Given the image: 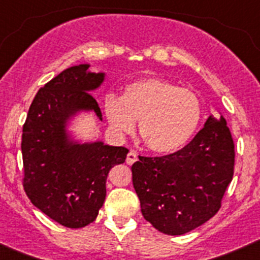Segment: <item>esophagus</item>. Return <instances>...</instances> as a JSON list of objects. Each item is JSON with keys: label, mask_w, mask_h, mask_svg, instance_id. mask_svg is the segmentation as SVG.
Returning a JSON list of instances; mask_svg holds the SVG:
<instances>
[{"label": "esophagus", "mask_w": 260, "mask_h": 260, "mask_svg": "<svg viewBox=\"0 0 260 260\" xmlns=\"http://www.w3.org/2000/svg\"><path fill=\"white\" fill-rule=\"evenodd\" d=\"M137 160H138V155L134 152V151H130V152L127 153V156H126V162H127L128 165L134 164Z\"/></svg>", "instance_id": "esophagus-1"}]
</instances>
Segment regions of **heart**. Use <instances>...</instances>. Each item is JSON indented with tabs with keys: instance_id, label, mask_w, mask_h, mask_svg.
<instances>
[{
	"instance_id": "obj_1",
	"label": "heart",
	"mask_w": 260,
	"mask_h": 260,
	"mask_svg": "<svg viewBox=\"0 0 260 260\" xmlns=\"http://www.w3.org/2000/svg\"><path fill=\"white\" fill-rule=\"evenodd\" d=\"M104 110L112 127L130 133L138 122L142 142L153 153L181 150L198 132L204 108L198 93L160 78H146L125 86L121 98L108 95Z\"/></svg>"
}]
</instances>
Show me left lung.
I'll use <instances>...</instances> for the list:
<instances>
[{
    "label": "left lung",
    "instance_id": "obj_1",
    "mask_svg": "<svg viewBox=\"0 0 260 260\" xmlns=\"http://www.w3.org/2000/svg\"><path fill=\"white\" fill-rule=\"evenodd\" d=\"M234 142L224 118L211 116L189 144L164 156H139L132 167L142 215L169 236L187 233L221 207L234 173Z\"/></svg>",
    "mask_w": 260,
    "mask_h": 260
}]
</instances>
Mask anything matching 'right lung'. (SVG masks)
I'll use <instances>...</instances> for the list:
<instances>
[{
    "label": "right lung",
    "instance_id": "add662e5",
    "mask_svg": "<svg viewBox=\"0 0 260 260\" xmlns=\"http://www.w3.org/2000/svg\"><path fill=\"white\" fill-rule=\"evenodd\" d=\"M73 66L45 83L29 105L23 125V187L31 203L68 228L95 221L107 194L108 173L125 162L127 148L103 143L65 147L63 122L71 110L93 109L102 119L89 89L103 74Z\"/></svg>",
    "mask_w": 260,
    "mask_h": 260
}]
</instances>
